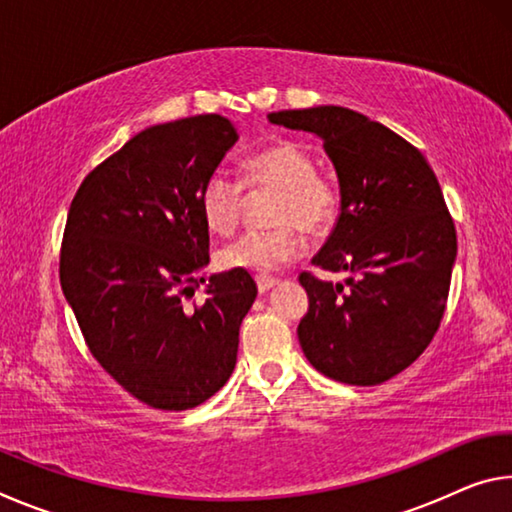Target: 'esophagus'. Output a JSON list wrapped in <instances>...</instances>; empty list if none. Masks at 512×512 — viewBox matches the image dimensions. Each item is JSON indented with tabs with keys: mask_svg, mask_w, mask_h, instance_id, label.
Segmentation results:
<instances>
[{
	"mask_svg": "<svg viewBox=\"0 0 512 512\" xmlns=\"http://www.w3.org/2000/svg\"><path fill=\"white\" fill-rule=\"evenodd\" d=\"M255 282H257V289H259V293H266L268 289L275 287V284H277V277H273V275H257V277H255Z\"/></svg>",
	"mask_w": 512,
	"mask_h": 512,
	"instance_id": "obj_1",
	"label": "esophagus"
}]
</instances>
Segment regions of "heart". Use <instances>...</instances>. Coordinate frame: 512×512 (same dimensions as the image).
Here are the masks:
<instances>
[{
    "label": "heart",
    "instance_id": "heart-1",
    "mask_svg": "<svg viewBox=\"0 0 512 512\" xmlns=\"http://www.w3.org/2000/svg\"><path fill=\"white\" fill-rule=\"evenodd\" d=\"M244 185L275 189L271 223L275 228L250 230L225 246L219 264L228 271L271 273L305 253V235L332 228L341 212V185L332 173L316 169V158L298 142H275L244 162ZM244 203V187L225 173H212L198 192V207L216 235L235 232Z\"/></svg>",
    "mask_w": 512,
    "mask_h": 512
}]
</instances>
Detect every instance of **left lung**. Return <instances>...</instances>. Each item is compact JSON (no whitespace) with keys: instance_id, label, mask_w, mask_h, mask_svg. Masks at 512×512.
Returning <instances> with one entry per match:
<instances>
[{"instance_id":"1","label":"left lung","mask_w":512,"mask_h":512,"mask_svg":"<svg viewBox=\"0 0 512 512\" xmlns=\"http://www.w3.org/2000/svg\"><path fill=\"white\" fill-rule=\"evenodd\" d=\"M273 124L316 133L341 185V216L314 257L345 284L302 271L309 309L302 352L325 377L377 386L427 350L445 314L456 228L424 155L391 128L341 106L271 112Z\"/></svg>"}]
</instances>
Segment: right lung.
<instances>
[{"mask_svg": "<svg viewBox=\"0 0 512 512\" xmlns=\"http://www.w3.org/2000/svg\"><path fill=\"white\" fill-rule=\"evenodd\" d=\"M237 131L221 115L158 124L94 167L69 205L60 287L101 368L137 400L187 411L223 388L257 296L248 271L205 282L198 192Z\"/></svg>", "mask_w": 512, "mask_h": 512, "instance_id": "add662e5", "label": "right lung"}]
</instances>
